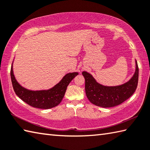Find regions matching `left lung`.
<instances>
[{
	"instance_id": "left-lung-1",
	"label": "left lung",
	"mask_w": 150,
	"mask_h": 150,
	"mask_svg": "<svg viewBox=\"0 0 150 150\" xmlns=\"http://www.w3.org/2000/svg\"><path fill=\"white\" fill-rule=\"evenodd\" d=\"M134 74L129 81L117 86H105L98 83L91 73L83 71L85 79L86 97L94 105L102 108H112L124 102L134 94L138 81V66L135 59Z\"/></svg>"
}]
</instances>
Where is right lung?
<instances>
[{"label":"right lung","instance_id":"right-lung-1","mask_svg":"<svg viewBox=\"0 0 150 150\" xmlns=\"http://www.w3.org/2000/svg\"><path fill=\"white\" fill-rule=\"evenodd\" d=\"M13 61L11 67L10 77L13 88L16 95L32 107L45 110L56 107L60 103L66 93L67 86L79 75L78 72L68 73L64 76L60 81L50 88L32 91L21 86L16 80L13 74Z\"/></svg>","mask_w":150,"mask_h":150}]
</instances>
